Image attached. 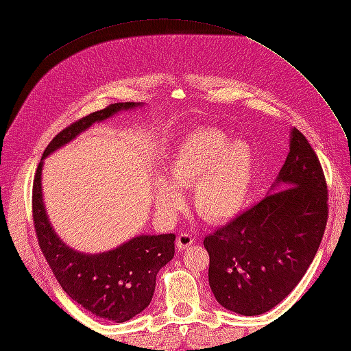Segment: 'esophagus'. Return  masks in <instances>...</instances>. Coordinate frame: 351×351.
Returning <instances> with one entry per match:
<instances>
[{
  "label": "esophagus",
  "instance_id": "esophagus-1",
  "mask_svg": "<svg viewBox=\"0 0 351 351\" xmlns=\"http://www.w3.org/2000/svg\"><path fill=\"white\" fill-rule=\"evenodd\" d=\"M193 241H195V238H193L191 235L180 234L176 238V247H178V250H185V249L190 247Z\"/></svg>",
  "mask_w": 351,
  "mask_h": 351
}]
</instances>
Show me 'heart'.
<instances>
[{
  "instance_id": "1",
  "label": "heart",
  "mask_w": 351,
  "mask_h": 351,
  "mask_svg": "<svg viewBox=\"0 0 351 351\" xmlns=\"http://www.w3.org/2000/svg\"><path fill=\"white\" fill-rule=\"evenodd\" d=\"M155 185L156 206L162 214L181 210V193L193 187V206L210 223H225L241 213L250 196L255 156L247 143L230 141L219 130H196L184 137Z\"/></svg>"
}]
</instances>
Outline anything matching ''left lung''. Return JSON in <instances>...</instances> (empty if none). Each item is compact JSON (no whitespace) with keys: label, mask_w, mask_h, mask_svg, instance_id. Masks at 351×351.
<instances>
[{"label":"left lung","mask_w":351,"mask_h":351,"mask_svg":"<svg viewBox=\"0 0 351 351\" xmlns=\"http://www.w3.org/2000/svg\"><path fill=\"white\" fill-rule=\"evenodd\" d=\"M289 136V152L270 193L204 240L213 294L235 314L261 315L285 299L324 234L329 197L322 164L299 130Z\"/></svg>","instance_id":"obj_1"}]
</instances>
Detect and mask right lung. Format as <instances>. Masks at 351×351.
<instances>
[{
    "label": "right lung",
    "mask_w": 351,
    "mask_h": 351,
    "mask_svg": "<svg viewBox=\"0 0 351 351\" xmlns=\"http://www.w3.org/2000/svg\"><path fill=\"white\" fill-rule=\"evenodd\" d=\"M141 106L140 102L111 104L58 132L45 149L33 182L36 235L56 279L64 293L86 311L114 323L128 322L149 306L156 274L175 255V234L138 235L102 253L73 250L60 240L49 223L42 197V167L48 155L68 145L93 123Z\"/></svg>",
    "instance_id": "1"
}]
</instances>
